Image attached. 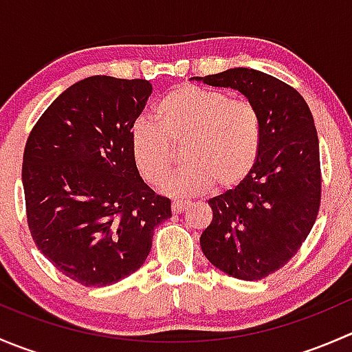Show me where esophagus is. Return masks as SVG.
I'll list each match as a JSON object with an SVG mask.
<instances>
[{"instance_id": "obj_1", "label": "esophagus", "mask_w": 352, "mask_h": 352, "mask_svg": "<svg viewBox=\"0 0 352 352\" xmlns=\"http://www.w3.org/2000/svg\"><path fill=\"white\" fill-rule=\"evenodd\" d=\"M187 206H189V202H186V201H173L172 202V211L173 212H182L184 209H187Z\"/></svg>"}]
</instances>
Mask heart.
Listing matches in <instances>:
<instances>
[{
	"mask_svg": "<svg viewBox=\"0 0 352 352\" xmlns=\"http://www.w3.org/2000/svg\"><path fill=\"white\" fill-rule=\"evenodd\" d=\"M156 124L138 120L131 129V153L138 172L158 186L175 163L182 146L186 165L173 173L163 189L175 196L232 189L254 170L262 144L258 109L248 98H235L225 90L180 85L155 107Z\"/></svg>",
	"mask_w": 352,
	"mask_h": 352,
	"instance_id": "heart-1",
	"label": "heart"
}]
</instances>
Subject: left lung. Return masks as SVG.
<instances>
[{"instance_id":"obj_1","label":"left lung","mask_w":352,"mask_h":352,"mask_svg":"<svg viewBox=\"0 0 352 352\" xmlns=\"http://www.w3.org/2000/svg\"><path fill=\"white\" fill-rule=\"evenodd\" d=\"M199 80L242 91L261 113L257 163L235 189L209 199L212 221L201 235L202 252L219 271L258 281L300 250L320 209L314 116L293 87L262 71L235 67Z\"/></svg>"}]
</instances>
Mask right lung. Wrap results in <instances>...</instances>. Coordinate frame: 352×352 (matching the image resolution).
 <instances>
[{"mask_svg":"<svg viewBox=\"0 0 352 352\" xmlns=\"http://www.w3.org/2000/svg\"><path fill=\"white\" fill-rule=\"evenodd\" d=\"M148 80L90 76L38 117L23 151L30 235L58 271L109 286L146 261L153 232L172 216L136 168L131 129L151 95Z\"/></svg>","mask_w":352,"mask_h":352,"instance_id":"add662e5","label":"right lung"}]
</instances>
